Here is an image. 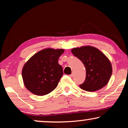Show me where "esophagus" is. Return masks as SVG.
<instances>
[{
  "instance_id": "34e87169",
  "label": "esophagus",
  "mask_w": 128,
  "mask_h": 128,
  "mask_svg": "<svg viewBox=\"0 0 128 128\" xmlns=\"http://www.w3.org/2000/svg\"><path fill=\"white\" fill-rule=\"evenodd\" d=\"M69 76H70V77H71V78H72V77H73V76H74V74H73V73H72V74H70V75H69Z\"/></svg>"
}]
</instances>
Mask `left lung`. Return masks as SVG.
Here are the masks:
<instances>
[{"label": "left lung", "instance_id": "1", "mask_svg": "<svg viewBox=\"0 0 128 128\" xmlns=\"http://www.w3.org/2000/svg\"><path fill=\"white\" fill-rule=\"evenodd\" d=\"M72 52L83 62L86 70V79L79 85L80 88L87 92H96L108 83L112 69L109 59L100 50L86 46L73 48Z\"/></svg>", "mask_w": 128, "mask_h": 128}]
</instances>
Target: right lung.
I'll use <instances>...</instances> for the list:
<instances>
[{"mask_svg":"<svg viewBox=\"0 0 128 128\" xmlns=\"http://www.w3.org/2000/svg\"><path fill=\"white\" fill-rule=\"evenodd\" d=\"M62 49L48 48L35 54L24 64L22 77L26 88L37 96L46 95L57 87L62 78V67L58 64Z\"/></svg>","mask_w":128,"mask_h":128,"instance_id":"obj_1","label":"right lung"}]
</instances>
